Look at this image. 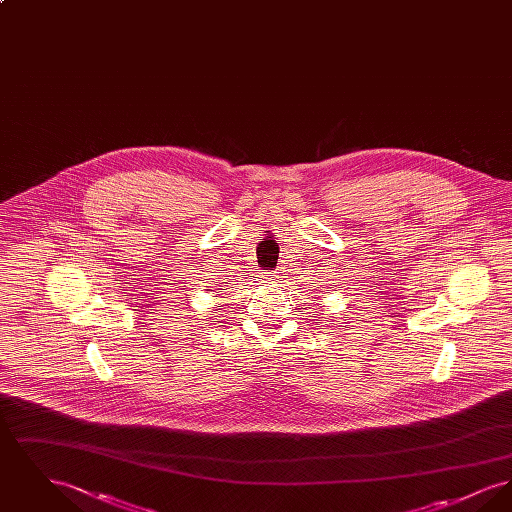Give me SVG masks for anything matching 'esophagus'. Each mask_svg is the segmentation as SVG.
Segmentation results:
<instances>
[{
	"label": "esophagus",
	"instance_id": "1",
	"mask_svg": "<svg viewBox=\"0 0 512 512\" xmlns=\"http://www.w3.org/2000/svg\"><path fill=\"white\" fill-rule=\"evenodd\" d=\"M263 278H265L267 282H272V280L276 278V274H274V272H265V276H263Z\"/></svg>",
	"mask_w": 512,
	"mask_h": 512
}]
</instances>
